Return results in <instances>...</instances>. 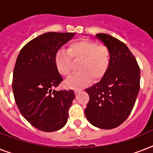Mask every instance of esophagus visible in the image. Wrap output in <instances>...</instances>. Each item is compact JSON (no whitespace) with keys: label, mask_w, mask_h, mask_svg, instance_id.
Wrapping results in <instances>:
<instances>
[{"label":"esophagus","mask_w":153,"mask_h":153,"mask_svg":"<svg viewBox=\"0 0 153 153\" xmlns=\"http://www.w3.org/2000/svg\"><path fill=\"white\" fill-rule=\"evenodd\" d=\"M80 91H80V90H75V91H74V93H75L77 94H79V92H80Z\"/></svg>","instance_id":"34e87169"}]
</instances>
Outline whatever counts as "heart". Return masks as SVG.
<instances>
[{
  "instance_id": "b5f03b06",
  "label": "heart",
  "mask_w": 153,
  "mask_h": 153,
  "mask_svg": "<svg viewBox=\"0 0 153 153\" xmlns=\"http://www.w3.org/2000/svg\"><path fill=\"white\" fill-rule=\"evenodd\" d=\"M72 59L80 61L79 71L71 75L66 80V85L70 88H82L89 85L92 79L98 81L104 76L109 68L110 52L106 46L88 39L73 42L67 51L60 49L55 55V66L63 76L71 74Z\"/></svg>"
}]
</instances>
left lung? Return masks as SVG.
I'll use <instances>...</instances> for the list:
<instances>
[{
	"label": "left lung",
	"instance_id": "obj_1",
	"mask_svg": "<svg viewBox=\"0 0 153 153\" xmlns=\"http://www.w3.org/2000/svg\"><path fill=\"white\" fill-rule=\"evenodd\" d=\"M96 36L109 48L110 59L100 82L86 89L90 100L85 115L93 126L111 129L123 123L134 106L140 90V70L123 42L104 33Z\"/></svg>",
	"mask_w": 153,
	"mask_h": 153
}]
</instances>
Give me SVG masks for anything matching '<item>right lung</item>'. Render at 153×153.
I'll return each mask as SVG.
<instances>
[{
	"instance_id": "right-lung-1",
	"label": "right lung",
	"mask_w": 153,
	"mask_h": 153,
	"mask_svg": "<svg viewBox=\"0 0 153 153\" xmlns=\"http://www.w3.org/2000/svg\"><path fill=\"white\" fill-rule=\"evenodd\" d=\"M76 33L47 32L32 39L16 59L13 78L15 102L22 116L44 132L62 128L74 92L54 90L63 80L55 66L59 49Z\"/></svg>"
}]
</instances>
